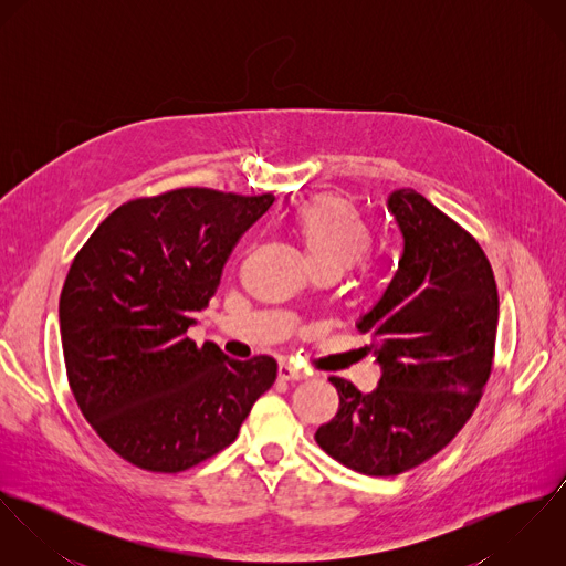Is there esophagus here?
Here are the masks:
<instances>
[{
    "mask_svg": "<svg viewBox=\"0 0 566 566\" xmlns=\"http://www.w3.org/2000/svg\"><path fill=\"white\" fill-rule=\"evenodd\" d=\"M307 375L303 370H298V368H294L290 364H279V379H283V381H301Z\"/></svg>",
    "mask_w": 566,
    "mask_h": 566,
    "instance_id": "obj_1",
    "label": "esophagus"
}]
</instances>
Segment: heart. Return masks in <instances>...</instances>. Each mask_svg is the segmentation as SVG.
I'll list each match as a JSON object with an SVG mask.
<instances>
[{
  "label": "heart",
  "mask_w": 566,
  "mask_h": 566,
  "mask_svg": "<svg viewBox=\"0 0 566 566\" xmlns=\"http://www.w3.org/2000/svg\"><path fill=\"white\" fill-rule=\"evenodd\" d=\"M290 229L303 245L312 268H353L373 245L368 220L339 196H318L303 202L290 218Z\"/></svg>",
  "instance_id": "heart-1"
}]
</instances>
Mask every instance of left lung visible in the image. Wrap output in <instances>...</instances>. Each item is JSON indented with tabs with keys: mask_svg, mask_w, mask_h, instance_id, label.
Returning a JSON list of instances; mask_svg holds the SVG:
<instances>
[{
	"mask_svg": "<svg viewBox=\"0 0 566 566\" xmlns=\"http://www.w3.org/2000/svg\"><path fill=\"white\" fill-rule=\"evenodd\" d=\"M403 256L381 301L357 323L381 364L361 395L331 377L339 409L316 442L373 478L405 473L442 451L473 416L492 370L496 283L478 240L413 189L388 198Z\"/></svg>",
	"mask_w": 566,
	"mask_h": 566,
	"instance_id": "8db88e82",
	"label": "left lung"
}]
</instances>
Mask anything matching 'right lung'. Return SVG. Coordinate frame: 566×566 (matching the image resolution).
Segmentation results:
<instances>
[{"label": "right lung", "instance_id": "1", "mask_svg": "<svg viewBox=\"0 0 566 566\" xmlns=\"http://www.w3.org/2000/svg\"><path fill=\"white\" fill-rule=\"evenodd\" d=\"M272 193L180 187L117 207L82 245L61 292L74 399L126 462L180 473L229 447L276 361L231 359L187 337Z\"/></svg>", "mask_w": 566, "mask_h": 566}]
</instances>
